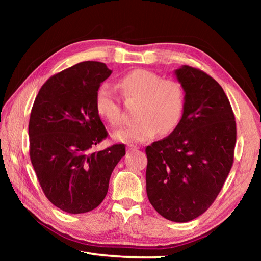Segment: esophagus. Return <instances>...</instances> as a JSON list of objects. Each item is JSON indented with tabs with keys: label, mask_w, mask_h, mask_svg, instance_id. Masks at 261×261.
Masks as SVG:
<instances>
[{
	"label": "esophagus",
	"mask_w": 261,
	"mask_h": 261,
	"mask_svg": "<svg viewBox=\"0 0 261 261\" xmlns=\"http://www.w3.org/2000/svg\"><path fill=\"white\" fill-rule=\"evenodd\" d=\"M127 151H137V149H139L138 146H134V145H129V146L126 147Z\"/></svg>",
	"instance_id": "1"
}]
</instances>
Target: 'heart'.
<instances>
[{
  "instance_id": "heart-1",
  "label": "heart",
  "mask_w": 261,
  "mask_h": 261,
  "mask_svg": "<svg viewBox=\"0 0 261 261\" xmlns=\"http://www.w3.org/2000/svg\"><path fill=\"white\" fill-rule=\"evenodd\" d=\"M122 95L129 102H138L136 118L129 126L115 131V140L123 143H143L158 132L161 136L176 130L182 121L187 93L183 84L173 78H162L147 69H135L118 81ZM94 106L96 114L108 124L117 126L122 122L120 100L107 84L96 90Z\"/></svg>"
}]
</instances>
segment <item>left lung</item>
Masks as SVG:
<instances>
[{
  "label": "left lung",
  "instance_id": "1",
  "mask_svg": "<svg viewBox=\"0 0 261 261\" xmlns=\"http://www.w3.org/2000/svg\"><path fill=\"white\" fill-rule=\"evenodd\" d=\"M187 103L176 130L146 147V192L159 214L188 222L210 208L233 162L236 122L223 88L199 69L175 70Z\"/></svg>",
  "mask_w": 261,
  "mask_h": 261
}]
</instances>
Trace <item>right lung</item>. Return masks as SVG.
I'll return each instance as SVG.
<instances>
[{"label":"right lung","instance_id":"add662e5","mask_svg":"<svg viewBox=\"0 0 261 261\" xmlns=\"http://www.w3.org/2000/svg\"><path fill=\"white\" fill-rule=\"evenodd\" d=\"M110 73L94 61L65 69L43 84L31 112V162L48 200L70 214L86 213L102 202L110 175L125 155L124 144L91 151L108 136L94 98Z\"/></svg>","mask_w":261,"mask_h":261}]
</instances>
